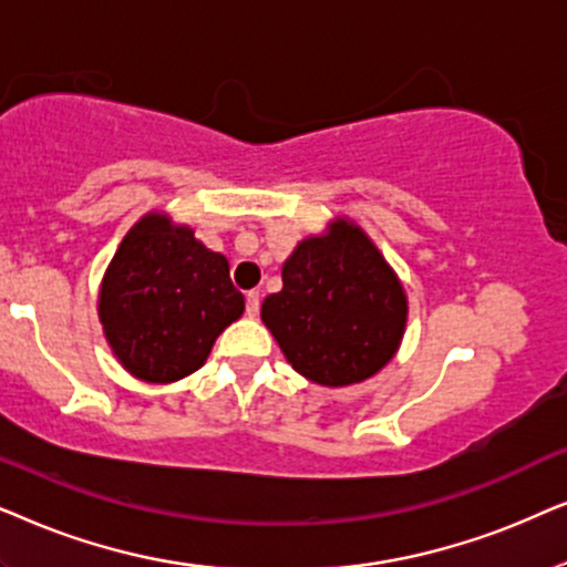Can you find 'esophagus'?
I'll list each match as a JSON object with an SVG mask.
<instances>
[{"label":"esophagus","instance_id":"34e87169","mask_svg":"<svg viewBox=\"0 0 567 567\" xmlns=\"http://www.w3.org/2000/svg\"><path fill=\"white\" fill-rule=\"evenodd\" d=\"M259 306H261V298H259V292H256V290L246 292V313L251 316V319H254L256 313H259Z\"/></svg>","mask_w":567,"mask_h":567}]
</instances>
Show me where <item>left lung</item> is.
I'll use <instances>...</instances> for the list:
<instances>
[{"label": "left lung", "instance_id": "8db88e82", "mask_svg": "<svg viewBox=\"0 0 567 567\" xmlns=\"http://www.w3.org/2000/svg\"><path fill=\"white\" fill-rule=\"evenodd\" d=\"M410 300L371 236L350 217L300 240L261 321L303 379L342 389L383 371L404 339Z\"/></svg>", "mask_w": 567, "mask_h": 567}]
</instances>
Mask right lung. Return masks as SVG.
Wrapping results in <instances>:
<instances>
[{
	"label": "right lung",
	"mask_w": 567,
	"mask_h": 567,
	"mask_svg": "<svg viewBox=\"0 0 567 567\" xmlns=\"http://www.w3.org/2000/svg\"><path fill=\"white\" fill-rule=\"evenodd\" d=\"M244 308L228 259L161 209L142 215L121 238L97 290V319L113 358L147 383L199 371Z\"/></svg>",
	"instance_id": "add662e5"
}]
</instances>
